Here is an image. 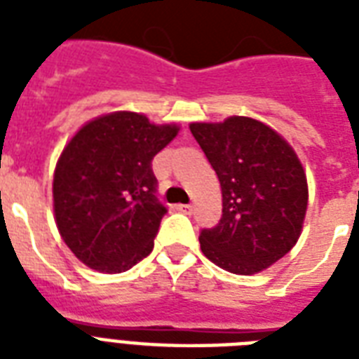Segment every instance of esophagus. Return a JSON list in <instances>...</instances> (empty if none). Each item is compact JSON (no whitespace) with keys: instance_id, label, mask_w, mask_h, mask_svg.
<instances>
[{"instance_id":"1","label":"esophagus","mask_w":359,"mask_h":359,"mask_svg":"<svg viewBox=\"0 0 359 359\" xmlns=\"http://www.w3.org/2000/svg\"><path fill=\"white\" fill-rule=\"evenodd\" d=\"M177 210H180L182 214H191L194 212V207L191 205H177Z\"/></svg>"}]
</instances>
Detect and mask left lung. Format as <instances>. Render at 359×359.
Listing matches in <instances>:
<instances>
[{"label": "left lung", "mask_w": 359, "mask_h": 359, "mask_svg": "<svg viewBox=\"0 0 359 359\" xmlns=\"http://www.w3.org/2000/svg\"><path fill=\"white\" fill-rule=\"evenodd\" d=\"M190 130L218 175L224 203L218 225L201 229V251L227 272H261L300 236L307 208L300 160L278 132L250 117Z\"/></svg>", "instance_id": "8db88e82"}]
</instances>
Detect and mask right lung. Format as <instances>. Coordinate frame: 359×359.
<instances>
[{
	"mask_svg": "<svg viewBox=\"0 0 359 359\" xmlns=\"http://www.w3.org/2000/svg\"><path fill=\"white\" fill-rule=\"evenodd\" d=\"M145 115L117 111L87 123L53 175V210L70 251L93 270H130L154 248L168 207L156 197L152 160L177 135Z\"/></svg>",
	"mask_w": 359,
	"mask_h": 359,
	"instance_id": "obj_1",
	"label": "right lung"
}]
</instances>
